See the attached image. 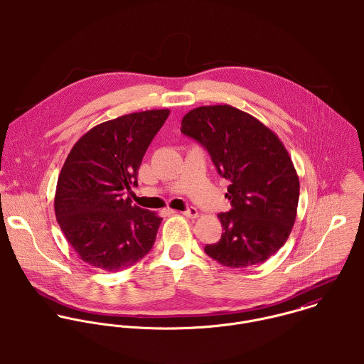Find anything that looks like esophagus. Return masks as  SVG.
I'll use <instances>...</instances> for the list:
<instances>
[{
	"label": "esophagus",
	"mask_w": 364,
	"mask_h": 364,
	"mask_svg": "<svg viewBox=\"0 0 364 364\" xmlns=\"http://www.w3.org/2000/svg\"><path fill=\"white\" fill-rule=\"evenodd\" d=\"M182 214H185V215L189 217V218H196V217H199V211L195 208H189L186 211H183Z\"/></svg>",
	"instance_id": "obj_1"
}]
</instances>
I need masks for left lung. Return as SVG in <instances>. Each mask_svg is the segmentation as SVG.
<instances>
[{
	"label": "left lung",
	"mask_w": 364,
	"mask_h": 364,
	"mask_svg": "<svg viewBox=\"0 0 364 364\" xmlns=\"http://www.w3.org/2000/svg\"><path fill=\"white\" fill-rule=\"evenodd\" d=\"M181 124L230 181L225 198L232 208L218 214L224 231L218 242L206 245V254L228 267L270 258L293 230L300 196L299 175L277 134L231 105L195 107Z\"/></svg>",
	"instance_id": "left-lung-1"
}]
</instances>
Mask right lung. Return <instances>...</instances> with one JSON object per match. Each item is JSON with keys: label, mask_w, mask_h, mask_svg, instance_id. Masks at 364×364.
<instances>
[{"label": "right lung", "mask_w": 364, "mask_h": 364, "mask_svg": "<svg viewBox=\"0 0 364 364\" xmlns=\"http://www.w3.org/2000/svg\"><path fill=\"white\" fill-rule=\"evenodd\" d=\"M169 109L134 112L88 130L58 175L54 213L68 244L91 266L123 270L146 257L162 218L132 206L143 156Z\"/></svg>", "instance_id": "obj_1"}]
</instances>
